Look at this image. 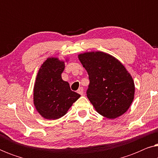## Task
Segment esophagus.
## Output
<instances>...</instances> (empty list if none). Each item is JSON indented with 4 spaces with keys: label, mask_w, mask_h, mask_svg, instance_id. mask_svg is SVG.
I'll return each mask as SVG.
<instances>
[{
    "label": "esophagus",
    "mask_w": 158,
    "mask_h": 158,
    "mask_svg": "<svg viewBox=\"0 0 158 158\" xmlns=\"http://www.w3.org/2000/svg\"><path fill=\"white\" fill-rule=\"evenodd\" d=\"M77 93H78L79 94H81V96H83V94H84V89H83V87L79 88V89L77 90Z\"/></svg>",
    "instance_id": "1"
}]
</instances>
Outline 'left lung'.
I'll return each mask as SVG.
<instances>
[{"mask_svg": "<svg viewBox=\"0 0 158 158\" xmlns=\"http://www.w3.org/2000/svg\"><path fill=\"white\" fill-rule=\"evenodd\" d=\"M78 59L89 76L87 96L96 111L108 118L127 112L135 98V86L124 64L101 51L79 54Z\"/></svg>", "mask_w": 158, "mask_h": 158, "instance_id": "left-lung-1", "label": "left lung"}]
</instances>
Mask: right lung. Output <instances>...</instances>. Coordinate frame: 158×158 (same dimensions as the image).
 Returning a JSON list of instances; mask_svg holds the SVG:
<instances>
[{
    "mask_svg": "<svg viewBox=\"0 0 158 158\" xmlns=\"http://www.w3.org/2000/svg\"><path fill=\"white\" fill-rule=\"evenodd\" d=\"M65 60L49 57L43 62L36 75L33 90V102L43 118L55 120L65 115L81 95L70 90L68 82L62 78Z\"/></svg>",
    "mask_w": 158,
    "mask_h": 158,
    "instance_id": "1",
    "label": "right lung"
}]
</instances>
